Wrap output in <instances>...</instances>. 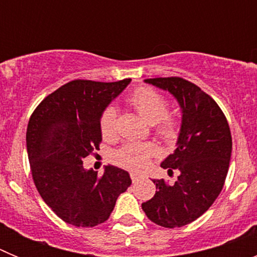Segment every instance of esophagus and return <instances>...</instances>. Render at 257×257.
Returning a JSON list of instances; mask_svg holds the SVG:
<instances>
[{
  "mask_svg": "<svg viewBox=\"0 0 257 257\" xmlns=\"http://www.w3.org/2000/svg\"><path fill=\"white\" fill-rule=\"evenodd\" d=\"M130 176H131V179H133L134 183H136V181L139 180V179H142V175H140L139 172H131Z\"/></svg>",
  "mask_w": 257,
  "mask_h": 257,
  "instance_id": "esophagus-1",
  "label": "esophagus"
}]
</instances>
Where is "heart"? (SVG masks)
<instances>
[{"mask_svg": "<svg viewBox=\"0 0 257 257\" xmlns=\"http://www.w3.org/2000/svg\"><path fill=\"white\" fill-rule=\"evenodd\" d=\"M130 104L138 114L148 122L156 124L157 134L166 142H172L178 135V123L170 117L169 104L166 97L149 87H140L130 96ZM117 113L113 106L105 108L100 117V131L104 139H113L115 136ZM157 149L153 144L126 143L113 154V161L117 165L130 170H140L147 166Z\"/></svg>", "mask_w": 257, "mask_h": 257, "instance_id": "heart-1", "label": "heart"}]
</instances>
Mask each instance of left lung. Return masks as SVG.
I'll use <instances>...</instances> for the list:
<instances>
[{"label": "left lung", "mask_w": 257, "mask_h": 257, "mask_svg": "<svg viewBox=\"0 0 257 257\" xmlns=\"http://www.w3.org/2000/svg\"><path fill=\"white\" fill-rule=\"evenodd\" d=\"M169 91L181 110L176 149L161 167L178 170L175 184L154 179L156 194L142 203L149 220L165 228H180L198 219L221 192L231 156V135L225 115L210 95L180 77L144 79Z\"/></svg>", "instance_id": "8db88e82"}]
</instances>
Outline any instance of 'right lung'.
I'll return each mask as SVG.
<instances>
[{"mask_svg": "<svg viewBox=\"0 0 257 257\" xmlns=\"http://www.w3.org/2000/svg\"><path fill=\"white\" fill-rule=\"evenodd\" d=\"M131 82L74 79L46 96L29 118L27 152L40 196L63 221L91 228L106 221L130 174L105 166L103 176L85 170L83 158L99 149L100 117Z\"/></svg>", "mask_w": 257, "mask_h": 257, "instance_id": "add662e5", "label": "right lung"}]
</instances>
